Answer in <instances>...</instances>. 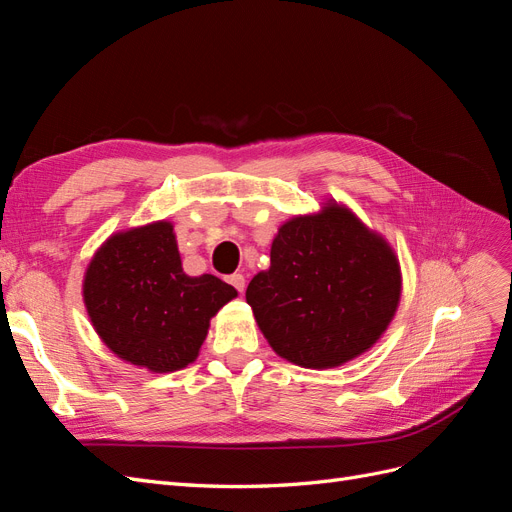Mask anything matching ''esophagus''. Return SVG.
Instances as JSON below:
<instances>
[{
	"label": "esophagus",
	"mask_w": 512,
	"mask_h": 512,
	"mask_svg": "<svg viewBox=\"0 0 512 512\" xmlns=\"http://www.w3.org/2000/svg\"><path fill=\"white\" fill-rule=\"evenodd\" d=\"M228 284H232L239 292H243V288H245V277H243L241 273H232V275H228Z\"/></svg>",
	"instance_id": "1"
}]
</instances>
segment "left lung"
<instances>
[{"instance_id": "8db88e82", "label": "left lung", "mask_w": 512, "mask_h": 512, "mask_svg": "<svg viewBox=\"0 0 512 512\" xmlns=\"http://www.w3.org/2000/svg\"><path fill=\"white\" fill-rule=\"evenodd\" d=\"M401 271L393 247L337 203L280 226L271 267L245 290L282 359L329 369L374 346L393 320Z\"/></svg>"}]
</instances>
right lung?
Masks as SVG:
<instances>
[{"label":"right lung","mask_w":512,"mask_h":512,"mask_svg":"<svg viewBox=\"0 0 512 512\" xmlns=\"http://www.w3.org/2000/svg\"><path fill=\"white\" fill-rule=\"evenodd\" d=\"M237 290L215 275L183 273L173 224L108 237L85 271L91 324L119 359L168 374L196 361L209 320Z\"/></svg>","instance_id":"1"}]
</instances>
